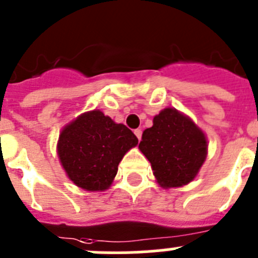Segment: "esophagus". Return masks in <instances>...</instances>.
I'll list each match as a JSON object with an SVG mask.
<instances>
[{"label": "esophagus", "mask_w": 258, "mask_h": 258, "mask_svg": "<svg viewBox=\"0 0 258 258\" xmlns=\"http://www.w3.org/2000/svg\"><path fill=\"white\" fill-rule=\"evenodd\" d=\"M135 135H136V137L137 139H139V140H141V136H143V131H141L140 128H137V130H135Z\"/></svg>", "instance_id": "34e87169"}]
</instances>
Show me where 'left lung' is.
<instances>
[{"mask_svg": "<svg viewBox=\"0 0 258 258\" xmlns=\"http://www.w3.org/2000/svg\"><path fill=\"white\" fill-rule=\"evenodd\" d=\"M153 123L144 131L139 149L151 163L158 183L165 188L189 183L208 154L204 132L173 108L155 115Z\"/></svg>", "mask_w": 258, "mask_h": 258, "instance_id": "8db88e82", "label": "left lung"}]
</instances>
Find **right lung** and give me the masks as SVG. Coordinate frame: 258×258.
I'll list each match as a JSON object with an SVG mask.
<instances>
[{"label":"right lung","mask_w":258,"mask_h":258,"mask_svg":"<svg viewBox=\"0 0 258 258\" xmlns=\"http://www.w3.org/2000/svg\"><path fill=\"white\" fill-rule=\"evenodd\" d=\"M137 144V137L124 124L114 123L100 110H91L62 130L58 156L76 186L104 191L112 184L124 154Z\"/></svg>","instance_id":"right-lung-1"}]
</instances>
